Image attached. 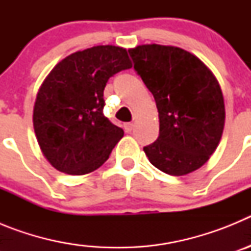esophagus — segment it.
<instances>
[{"label": "esophagus", "mask_w": 251, "mask_h": 251, "mask_svg": "<svg viewBox=\"0 0 251 251\" xmlns=\"http://www.w3.org/2000/svg\"><path fill=\"white\" fill-rule=\"evenodd\" d=\"M133 128H134V124H133L132 122H129V123H124V129H126L127 133L132 132Z\"/></svg>", "instance_id": "esophagus-1"}]
</instances>
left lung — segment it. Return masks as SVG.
<instances>
[{"instance_id": "8db88e82", "label": "left lung", "mask_w": 251, "mask_h": 251, "mask_svg": "<svg viewBox=\"0 0 251 251\" xmlns=\"http://www.w3.org/2000/svg\"><path fill=\"white\" fill-rule=\"evenodd\" d=\"M134 69L154 97L159 136L143 148L154 167L185 176L215 152L225 126V103L214 73L176 46L147 44L129 49Z\"/></svg>"}]
</instances>
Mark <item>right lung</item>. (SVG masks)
Returning <instances> with one entry per match:
<instances>
[{
  "label": "right lung",
  "instance_id": "1",
  "mask_svg": "<svg viewBox=\"0 0 251 251\" xmlns=\"http://www.w3.org/2000/svg\"><path fill=\"white\" fill-rule=\"evenodd\" d=\"M132 68L127 49L99 45L76 51L54 66L40 86L34 129L49 163L68 175L100 167L124 132L103 114L106 81Z\"/></svg>",
  "mask_w": 251,
  "mask_h": 251
}]
</instances>
